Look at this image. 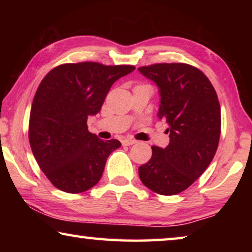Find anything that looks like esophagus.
Listing matches in <instances>:
<instances>
[{
    "mask_svg": "<svg viewBox=\"0 0 252 252\" xmlns=\"http://www.w3.org/2000/svg\"><path fill=\"white\" fill-rule=\"evenodd\" d=\"M137 142L136 140L132 139V137H125V139H123L122 143L124 146H133V144H135Z\"/></svg>",
    "mask_w": 252,
    "mask_h": 252,
    "instance_id": "1",
    "label": "esophagus"
}]
</instances>
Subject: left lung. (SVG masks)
<instances>
[{
	"label": "left lung",
	"instance_id": "8db88e82",
	"mask_svg": "<svg viewBox=\"0 0 252 252\" xmlns=\"http://www.w3.org/2000/svg\"><path fill=\"white\" fill-rule=\"evenodd\" d=\"M157 85L158 118L166 119L170 143L153 146L139 167L142 184L159 195H177L201 177L215 157L221 127L218 96L206 75L191 65L161 63L139 67Z\"/></svg>",
	"mask_w": 252,
	"mask_h": 252
}]
</instances>
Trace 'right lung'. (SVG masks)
Returning <instances> with one entry per match:
<instances>
[{
  "instance_id": "1",
  "label": "right lung",
  "mask_w": 252,
  "mask_h": 252,
  "mask_svg": "<svg viewBox=\"0 0 252 252\" xmlns=\"http://www.w3.org/2000/svg\"><path fill=\"white\" fill-rule=\"evenodd\" d=\"M134 70L132 65L94 62L63 64L41 81L31 109L29 139L55 187L79 194L99 181L109 155L122 143L88 132L87 119L99 112L111 86Z\"/></svg>"
}]
</instances>
